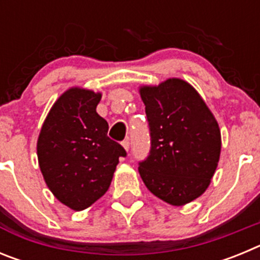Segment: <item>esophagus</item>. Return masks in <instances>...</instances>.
<instances>
[{
    "label": "esophagus",
    "mask_w": 260,
    "mask_h": 260,
    "mask_svg": "<svg viewBox=\"0 0 260 260\" xmlns=\"http://www.w3.org/2000/svg\"><path fill=\"white\" fill-rule=\"evenodd\" d=\"M122 146H123V148H125V150L128 152V150H130V142H128V141H123L122 142Z\"/></svg>",
    "instance_id": "34e87169"
}]
</instances>
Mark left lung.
I'll return each instance as SVG.
<instances>
[{
	"instance_id": "8db88e82",
	"label": "left lung",
	"mask_w": 260,
	"mask_h": 260,
	"mask_svg": "<svg viewBox=\"0 0 260 260\" xmlns=\"http://www.w3.org/2000/svg\"><path fill=\"white\" fill-rule=\"evenodd\" d=\"M141 96L151 148L138 171L153 195L172 206H183L206 191L217 168L219 125L185 80L172 78L157 87L144 86Z\"/></svg>"
}]
</instances>
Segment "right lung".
Segmentation results:
<instances>
[{
	"label": "right lung",
	"mask_w": 260,
	"mask_h": 260,
	"mask_svg": "<svg viewBox=\"0 0 260 260\" xmlns=\"http://www.w3.org/2000/svg\"><path fill=\"white\" fill-rule=\"evenodd\" d=\"M100 93L70 88L54 103L41 127L38 158L50 191L71 210L82 211L109 189L126 151L108 137L96 112Z\"/></svg>",
	"instance_id": "right-lung-1"
}]
</instances>
